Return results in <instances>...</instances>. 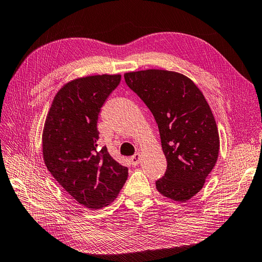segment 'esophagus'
Segmentation results:
<instances>
[{"instance_id":"obj_1","label":"esophagus","mask_w":262,"mask_h":262,"mask_svg":"<svg viewBox=\"0 0 262 262\" xmlns=\"http://www.w3.org/2000/svg\"><path fill=\"white\" fill-rule=\"evenodd\" d=\"M141 160V155L139 153H136L133 156L130 157V163L132 166H137L140 163Z\"/></svg>"}]
</instances>
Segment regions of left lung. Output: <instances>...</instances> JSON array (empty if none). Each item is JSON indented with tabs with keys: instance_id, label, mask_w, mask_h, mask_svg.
<instances>
[{
	"instance_id": "8db88e82",
	"label": "left lung",
	"mask_w": 262,
	"mask_h": 262,
	"mask_svg": "<svg viewBox=\"0 0 262 262\" xmlns=\"http://www.w3.org/2000/svg\"><path fill=\"white\" fill-rule=\"evenodd\" d=\"M124 80L148 107L160 130L167 169L156 180L157 190L187 202L202 189L217 161L220 138L209 104L189 77L172 71L129 72Z\"/></svg>"
}]
</instances>
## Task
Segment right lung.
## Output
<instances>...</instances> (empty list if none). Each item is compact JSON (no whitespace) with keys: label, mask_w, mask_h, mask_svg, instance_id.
I'll list each match as a JSON object with an SVG mask.
<instances>
[{"label":"right lung","mask_w":262,"mask_h":262,"mask_svg":"<svg viewBox=\"0 0 262 262\" xmlns=\"http://www.w3.org/2000/svg\"><path fill=\"white\" fill-rule=\"evenodd\" d=\"M120 81V74H102L67 83L54 96L45 122L47 168L68 193L91 210L113 202L128 178V168L116 162L106 146L98 147V115Z\"/></svg>","instance_id":"right-lung-1"}]
</instances>
